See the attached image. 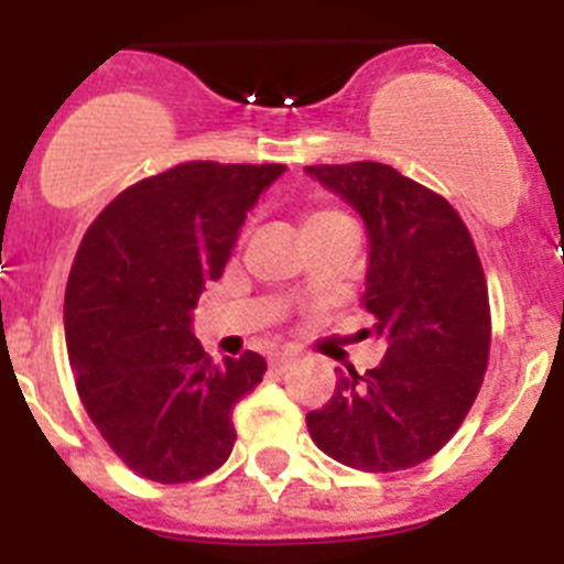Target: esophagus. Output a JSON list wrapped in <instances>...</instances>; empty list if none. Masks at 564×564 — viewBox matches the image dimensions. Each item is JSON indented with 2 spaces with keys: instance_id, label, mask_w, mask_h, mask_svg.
I'll list each match as a JSON object with an SVG mask.
<instances>
[{
  "instance_id": "obj_1",
  "label": "esophagus",
  "mask_w": 564,
  "mask_h": 564,
  "mask_svg": "<svg viewBox=\"0 0 564 564\" xmlns=\"http://www.w3.org/2000/svg\"><path fill=\"white\" fill-rule=\"evenodd\" d=\"M293 361H296V352H291V350L273 352V356H271V367H273V370H279V372L288 370Z\"/></svg>"
}]
</instances>
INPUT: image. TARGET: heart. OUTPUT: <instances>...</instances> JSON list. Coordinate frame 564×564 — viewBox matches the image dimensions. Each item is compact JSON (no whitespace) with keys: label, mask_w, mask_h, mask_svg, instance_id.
<instances>
[{"label":"heart","mask_w":564,"mask_h":564,"mask_svg":"<svg viewBox=\"0 0 564 564\" xmlns=\"http://www.w3.org/2000/svg\"><path fill=\"white\" fill-rule=\"evenodd\" d=\"M338 220H347V217H341L338 212H330V208H318V212L307 214L305 228H322V226H330V223H338Z\"/></svg>","instance_id":"obj_1"}]
</instances>
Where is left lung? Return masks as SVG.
<instances>
[{"instance_id": "left-lung-1", "label": "left lung", "mask_w": 564, "mask_h": 564, "mask_svg": "<svg viewBox=\"0 0 564 564\" xmlns=\"http://www.w3.org/2000/svg\"><path fill=\"white\" fill-rule=\"evenodd\" d=\"M367 228L364 305L387 344L378 367L338 376L307 412L318 449L358 471L430 460L460 430L480 392L491 316L480 257L460 214L383 163L305 166Z\"/></svg>"}]
</instances>
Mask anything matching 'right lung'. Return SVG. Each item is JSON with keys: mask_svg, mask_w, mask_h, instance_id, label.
Masks as SVG:
<instances>
[{"mask_svg": "<svg viewBox=\"0 0 564 564\" xmlns=\"http://www.w3.org/2000/svg\"><path fill=\"white\" fill-rule=\"evenodd\" d=\"M282 172L181 163L118 194L84 234L64 296L69 367L104 441L147 480H200L231 455V412L265 358L214 361L194 307Z\"/></svg>", "mask_w": 564, "mask_h": 564, "instance_id": "add662e5", "label": "right lung"}]
</instances>
